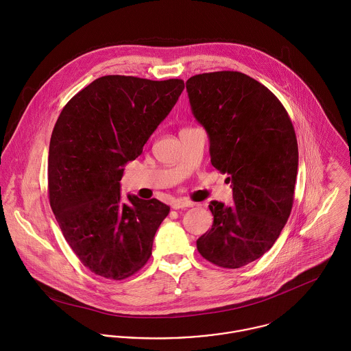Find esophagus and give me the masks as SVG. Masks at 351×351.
Returning <instances> with one entry per match:
<instances>
[{
  "label": "esophagus",
  "instance_id": "34e87169",
  "mask_svg": "<svg viewBox=\"0 0 351 351\" xmlns=\"http://www.w3.org/2000/svg\"><path fill=\"white\" fill-rule=\"evenodd\" d=\"M173 209H185V208H191L193 206V202L188 200H176L171 202Z\"/></svg>",
  "mask_w": 351,
  "mask_h": 351
}]
</instances>
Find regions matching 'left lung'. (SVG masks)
<instances>
[{
    "label": "left lung",
    "instance_id": "left-lung-1",
    "mask_svg": "<svg viewBox=\"0 0 351 351\" xmlns=\"http://www.w3.org/2000/svg\"><path fill=\"white\" fill-rule=\"evenodd\" d=\"M186 92L208 134L210 163L228 174L235 202L210 201L213 224L197 250L220 267L238 269L270 250L288 221L299 166L295 128L280 100L243 73L193 75Z\"/></svg>",
    "mask_w": 351,
    "mask_h": 351
}]
</instances>
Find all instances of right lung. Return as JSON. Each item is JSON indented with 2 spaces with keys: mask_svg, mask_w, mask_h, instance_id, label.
<instances>
[{
  "mask_svg": "<svg viewBox=\"0 0 351 351\" xmlns=\"http://www.w3.org/2000/svg\"><path fill=\"white\" fill-rule=\"evenodd\" d=\"M182 80L105 75L62 109L49 152V195L62 234L95 274L124 280L150 258L155 232L170 206L128 195L120 180L170 113Z\"/></svg>",
  "mask_w": 351,
  "mask_h": 351,
  "instance_id": "right-lung-1",
  "label": "right lung"
}]
</instances>
